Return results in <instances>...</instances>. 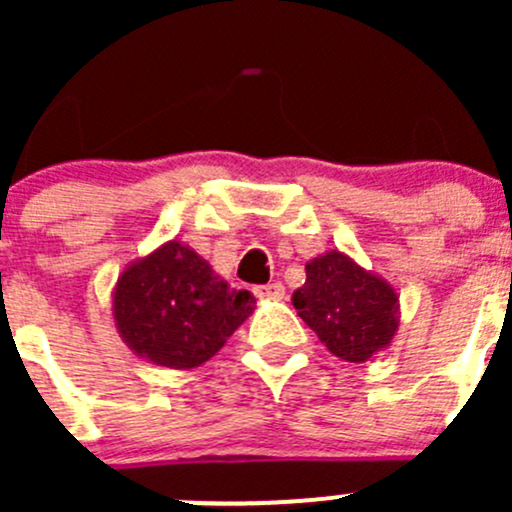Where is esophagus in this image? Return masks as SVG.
Instances as JSON below:
<instances>
[{"label": "esophagus", "instance_id": "1", "mask_svg": "<svg viewBox=\"0 0 512 512\" xmlns=\"http://www.w3.org/2000/svg\"><path fill=\"white\" fill-rule=\"evenodd\" d=\"M255 297L257 299H282L285 297V287H282V282H270V285L255 287Z\"/></svg>", "mask_w": 512, "mask_h": 512}]
</instances>
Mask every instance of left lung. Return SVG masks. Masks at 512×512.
Returning <instances> with one entry per match:
<instances>
[{
  "instance_id": "left-lung-1",
  "label": "left lung",
  "mask_w": 512,
  "mask_h": 512,
  "mask_svg": "<svg viewBox=\"0 0 512 512\" xmlns=\"http://www.w3.org/2000/svg\"><path fill=\"white\" fill-rule=\"evenodd\" d=\"M292 304L319 342L352 364L389 349L399 332L396 289L339 250L307 262V280L294 289Z\"/></svg>"
}]
</instances>
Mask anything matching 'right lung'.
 <instances>
[{
    "mask_svg": "<svg viewBox=\"0 0 512 512\" xmlns=\"http://www.w3.org/2000/svg\"><path fill=\"white\" fill-rule=\"evenodd\" d=\"M252 312L255 297L232 289L180 240L128 262L111 294L113 322L126 347L180 371L213 359Z\"/></svg>",
    "mask_w": 512,
    "mask_h": 512,
    "instance_id": "obj_1",
    "label": "right lung"
}]
</instances>
